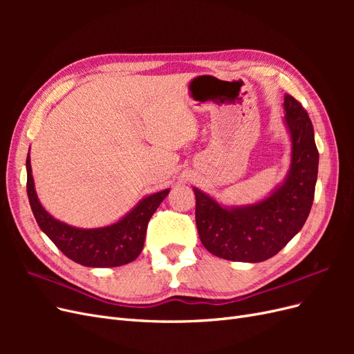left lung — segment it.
Segmentation results:
<instances>
[{
    "mask_svg": "<svg viewBox=\"0 0 354 354\" xmlns=\"http://www.w3.org/2000/svg\"><path fill=\"white\" fill-rule=\"evenodd\" d=\"M283 108L292 156L282 186L254 205L234 208L221 207L194 187L201 242L220 259L245 263L272 259L301 230L312 209L319 165L313 125L292 95H285Z\"/></svg>",
    "mask_w": 354,
    "mask_h": 354,
    "instance_id": "8db88e82",
    "label": "left lung"
}]
</instances>
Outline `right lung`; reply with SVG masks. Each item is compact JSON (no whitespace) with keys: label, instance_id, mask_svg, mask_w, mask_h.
Here are the masks:
<instances>
[{"label":"right lung","instance_id":"obj_1","mask_svg":"<svg viewBox=\"0 0 354 354\" xmlns=\"http://www.w3.org/2000/svg\"><path fill=\"white\" fill-rule=\"evenodd\" d=\"M26 171L28 198L39 229L68 259L87 267H118L134 261L143 250L149 220L169 192L165 189L146 196L122 220L108 227L78 229L53 218L39 203L29 155Z\"/></svg>","mask_w":354,"mask_h":354}]
</instances>
